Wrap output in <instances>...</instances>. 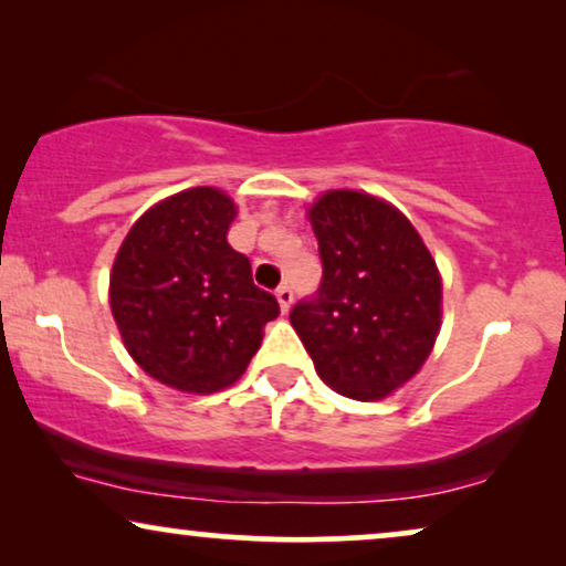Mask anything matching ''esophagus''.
Wrapping results in <instances>:
<instances>
[{"label": "esophagus", "mask_w": 566, "mask_h": 566, "mask_svg": "<svg viewBox=\"0 0 566 566\" xmlns=\"http://www.w3.org/2000/svg\"><path fill=\"white\" fill-rule=\"evenodd\" d=\"M276 300H279V307H282V313H287L292 307V300H295V292H292L290 284H282V287L276 290Z\"/></svg>", "instance_id": "34e87169"}]
</instances>
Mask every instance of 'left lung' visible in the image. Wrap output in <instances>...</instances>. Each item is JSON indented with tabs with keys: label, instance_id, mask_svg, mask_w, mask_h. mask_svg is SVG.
<instances>
[{
	"label": "left lung",
	"instance_id": "obj_1",
	"mask_svg": "<svg viewBox=\"0 0 566 566\" xmlns=\"http://www.w3.org/2000/svg\"><path fill=\"white\" fill-rule=\"evenodd\" d=\"M321 287L290 311L315 373L338 394L375 401L413 378L440 331L442 284L413 224L359 191L311 209Z\"/></svg>",
	"mask_w": 566,
	"mask_h": 566
}]
</instances>
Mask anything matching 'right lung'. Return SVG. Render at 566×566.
<instances>
[{
    "label": "right lung",
    "mask_w": 566,
    "mask_h": 566,
    "mask_svg": "<svg viewBox=\"0 0 566 566\" xmlns=\"http://www.w3.org/2000/svg\"><path fill=\"white\" fill-rule=\"evenodd\" d=\"M232 220L230 196L188 188L142 214L113 263L111 311L126 349L186 394L232 386L279 315L251 261L228 243Z\"/></svg>",
    "instance_id": "obj_1"
}]
</instances>
